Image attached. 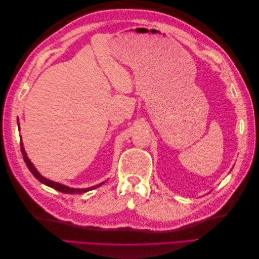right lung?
<instances>
[{"label": "right lung", "mask_w": 259, "mask_h": 259, "mask_svg": "<svg viewBox=\"0 0 259 259\" xmlns=\"http://www.w3.org/2000/svg\"><path fill=\"white\" fill-rule=\"evenodd\" d=\"M19 125V124H18ZM20 146H21V153H22V156H23V160H25L26 162V165L28 166V168L30 169L31 173L33 174V176L38 180V182L44 184L45 186H49L51 188H53V189L57 190V191H60L62 193H70V194H76V193H85L88 191H91L93 189H96V188L100 187L101 185H104L105 182L100 183L98 185H95V186H92V187H89V188H71L69 186H66V185H62V184H59V183H56V182H53V180L51 179H48L46 177L42 176L40 173H38L37 169L34 167V165L32 164V162L30 161V159L28 158V155L25 151V148H23V144L22 142H20Z\"/></svg>", "instance_id": "add662e5"}]
</instances>
